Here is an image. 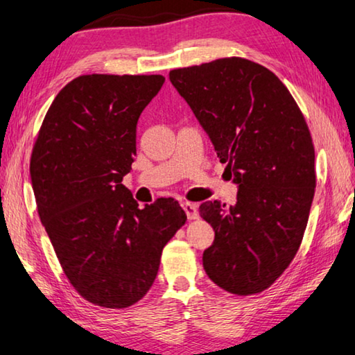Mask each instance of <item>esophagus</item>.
Wrapping results in <instances>:
<instances>
[{"label": "esophagus", "mask_w": 355, "mask_h": 355, "mask_svg": "<svg viewBox=\"0 0 355 355\" xmlns=\"http://www.w3.org/2000/svg\"><path fill=\"white\" fill-rule=\"evenodd\" d=\"M182 209L186 211L189 219H195L198 216V207L197 203H190V202H184L182 203Z\"/></svg>", "instance_id": "esophagus-1"}]
</instances>
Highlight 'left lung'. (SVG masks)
<instances>
[{"instance_id":"left-lung-1","label":"left lung","mask_w":355,"mask_h":355,"mask_svg":"<svg viewBox=\"0 0 355 355\" xmlns=\"http://www.w3.org/2000/svg\"><path fill=\"white\" fill-rule=\"evenodd\" d=\"M169 80L239 187L232 207L200 205L214 229L205 272L234 295L261 293L290 266L309 219L315 153L307 123L286 86L251 60L176 69Z\"/></svg>"}]
</instances>
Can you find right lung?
I'll list each match as a JSON object with an SVG mask.
<instances>
[{"label": "right lung", "instance_id": "add662e5", "mask_svg": "<svg viewBox=\"0 0 355 355\" xmlns=\"http://www.w3.org/2000/svg\"><path fill=\"white\" fill-rule=\"evenodd\" d=\"M162 75H83L51 104L30 176L38 214L67 279L92 304L123 309L155 280L163 246L186 224L174 198L141 208L123 186L137 120Z\"/></svg>", "mask_w": 355, "mask_h": 355}]
</instances>
